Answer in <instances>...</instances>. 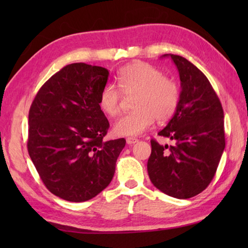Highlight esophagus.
<instances>
[{
    "label": "esophagus",
    "instance_id": "34e87169",
    "mask_svg": "<svg viewBox=\"0 0 248 248\" xmlns=\"http://www.w3.org/2000/svg\"><path fill=\"white\" fill-rule=\"evenodd\" d=\"M138 142V139H136V138H127V144L128 145H131V144H134V143H137Z\"/></svg>",
    "mask_w": 248,
    "mask_h": 248
}]
</instances>
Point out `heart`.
I'll return each mask as SVG.
<instances>
[{"label":"heart","instance_id":"obj_1","mask_svg":"<svg viewBox=\"0 0 248 248\" xmlns=\"http://www.w3.org/2000/svg\"><path fill=\"white\" fill-rule=\"evenodd\" d=\"M118 86L125 96H133V111L121 117L114 124L120 137H137L157 121H165L175 114L179 103V89L173 79L164 78L161 71L144 62H134L120 70ZM123 95L112 84L100 92L99 107L109 117L120 111Z\"/></svg>","mask_w":248,"mask_h":248}]
</instances>
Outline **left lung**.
<instances>
[{
  "mask_svg": "<svg viewBox=\"0 0 248 248\" xmlns=\"http://www.w3.org/2000/svg\"><path fill=\"white\" fill-rule=\"evenodd\" d=\"M178 70L179 103L173 118L157 134L174 141L161 145L151 140L148 161L151 182L164 194L188 199L203 191L225 148L224 114L207 77L180 56L167 53Z\"/></svg>",
  "mask_w": 248,
  "mask_h": 248,
  "instance_id": "8db88e82",
  "label": "left lung"
}]
</instances>
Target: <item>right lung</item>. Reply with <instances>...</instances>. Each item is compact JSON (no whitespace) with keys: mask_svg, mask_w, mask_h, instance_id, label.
<instances>
[{"mask_svg":"<svg viewBox=\"0 0 248 248\" xmlns=\"http://www.w3.org/2000/svg\"><path fill=\"white\" fill-rule=\"evenodd\" d=\"M109 72L72 63L37 93L28 115L27 148L50 192L72 202L90 200L114 177L124 138L105 141L109 123L99 107Z\"/></svg>","mask_w":248,"mask_h":248,"instance_id":"1","label":"right lung"}]
</instances>
